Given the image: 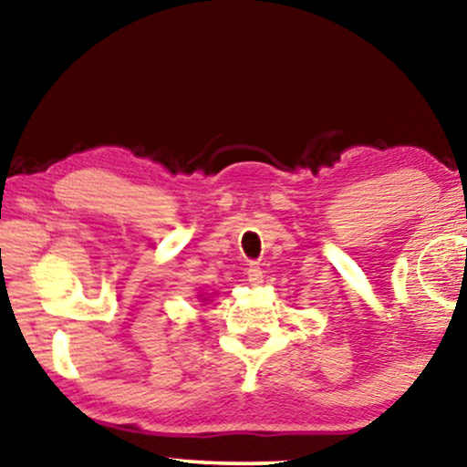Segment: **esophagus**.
Returning <instances> with one entry per match:
<instances>
[{
  "label": "esophagus",
  "mask_w": 467,
  "mask_h": 467,
  "mask_svg": "<svg viewBox=\"0 0 467 467\" xmlns=\"http://www.w3.org/2000/svg\"><path fill=\"white\" fill-rule=\"evenodd\" d=\"M246 276H248V283H251L253 286H259L261 283H264V270H261L259 264H251V265H248Z\"/></svg>",
  "instance_id": "esophagus-1"
}]
</instances>
